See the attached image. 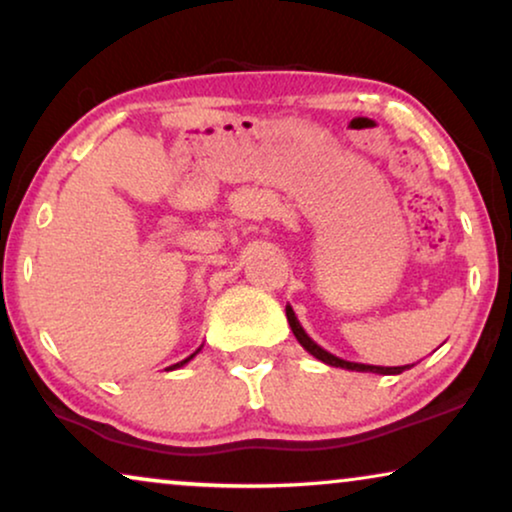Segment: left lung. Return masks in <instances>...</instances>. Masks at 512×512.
Here are the masks:
<instances>
[{"mask_svg":"<svg viewBox=\"0 0 512 512\" xmlns=\"http://www.w3.org/2000/svg\"><path fill=\"white\" fill-rule=\"evenodd\" d=\"M286 319H289L291 331H293V335H296V340L300 342V345H303V347L307 349V352H310V354L314 356V359L324 361L326 366L345 368V370H356V373H377V375H401L403 370H410L412 366H415V363H412V366H368V363L345 361V359H340V356L326 352L324 347L317 345V342H314V340L310 338V335L305 333V328L300 326V321H298L296 312H293L291 305H286Z\"/></svg>","mask_w":512,"mask_h":512,"instance_id":"obj_1","label":"left lung"}]
</instances>
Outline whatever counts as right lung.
Returning <instances> with one entry per match:
<instances>
[{
  "label": "right lung",
  "mask_w": 512,
  "mask_h": 512,
  "mask_svg": "<svg viewBox=\"0 0 512 512\" xmlns=\"http://www.w3.org/2000/svg\"><path fill=\"white\" fill-rule=\"evenodd\" d=\"M200 349H202V347H198V349H195V352H193L191 356H188V359H184V361H179V363H174V366H170V368H167V370H174V368H181V366H186V363H188V361H191V359H193V356L200 352Z\"/></svg>",
  "instance_id": "add662e5"
}]
</instances>
